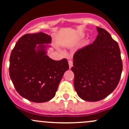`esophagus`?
I'll list each match as a JSON object with an SVG mask.
<instances>
[{"label": "esophagus", "instance_id": "esophagus-1", "mask_svg": "<svg viewBox=\"0 0 129 129\" xmlns=\"http://www.w3.org/2000/svg\"><path fill=\"white\" fill-rule=\"evenodd\" d=\"M69 66L70 68H71L73 66V62L71 60H69Z\"/></svg>", "mask_w": 129, "mask_h": 129}]
</instances>
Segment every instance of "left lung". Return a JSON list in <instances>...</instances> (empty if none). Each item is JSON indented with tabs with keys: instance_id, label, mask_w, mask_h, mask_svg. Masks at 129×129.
<instances>
[{
	"instance_id": "1",
	"label": "left lung",
	"mask_w": 129,
	"mask_h": 129,
	"mask_svg": "<svg viewBox=\"0 0 129 129\" xmlns=\"http://www.w3.org/2000/svg\"><path fill=\"white\" fill-rule=\"evenodd\" d=\"M98 35L92 44L74 55V84L78 95L96 102L107 97L117 87L122 72L119 44L104 28L97 27Z\"/></svg>"
}]
</instances>
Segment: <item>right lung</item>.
I'll use <instances>...</instances> for the list:
<instances>
[{
  "mask_svg": "<svg viewBox=\"0 0 129 129\" xmlns=\"http://www.w3.org/2000/svg\"><path fill=\"white\" fill-rule=\"evenodd\" d=\"M50 42L51 37L43 32L27 34L18 40L10 54L12 82L19 95L31 102L42 103L51 100L69 68L66 58L54 60L46 55L42 44ZM37 44L41 45L37 47Z\"/></svg>",
  "mask_w": 129,
  "mask_h": 129,
  "instance_id": "1",
  "label": "right lung"
}]
</instances>
